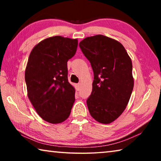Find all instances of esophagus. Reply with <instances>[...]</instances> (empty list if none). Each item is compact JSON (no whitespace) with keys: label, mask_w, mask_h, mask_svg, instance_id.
<instances>
[{"label":"esophagus","mask_w":161,"mask_h":161,"mask_svg":"<svg viewBox=\"0 0 161 161\" xmlns=\"http://www.w3.org/2000/svg\"><path fill=\"white\" fill-rule=\"evenodd\" d=\"M75 88H76V90H77V91L80 90V84L78 83V84H76V85H75Z\"/></svg>","instance_id":"34e87169"}]
</instances>
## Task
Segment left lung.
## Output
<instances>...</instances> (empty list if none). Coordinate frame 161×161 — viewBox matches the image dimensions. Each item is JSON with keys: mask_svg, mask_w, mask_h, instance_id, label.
Masks as SVG:
<instances>
[{"mask_svg": "<svg viewBox=\"0 0 161 161\" xmlns=\"http://www.w3.org/2000/svg\"><path fill=\"white\" fill-rule=\"evenodd\" d=\"M79 45L94 72L86 100L89 113L99 123L110 124L124 112L131 95V59L121 43L102 35L86 37Z\"/></svg>", "mask_w": 161, "mask_h": 161, "instance_id": "left-lung-1", "label": "left lung"}]
</instances>
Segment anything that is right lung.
Instances as JSON below:
<instances>
[{
    "label": "right lung",
    "mask_w": 161,
    "mask_h": 161,
    "mask_svg": "<svg viewBox=\"0 0 161 161\" xmlns=\"http://www.w3.org/2000/svg\"><path fill=\"white\" fill-rule=\"evenodd\" d=\"M77 45V39L54 36L38 43L30 54L25 73L28 96L38 115L49 123L64 121L74 104L67 61Z\"/></svg>",
    "instance_id": "1"
}]
</instances>
